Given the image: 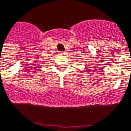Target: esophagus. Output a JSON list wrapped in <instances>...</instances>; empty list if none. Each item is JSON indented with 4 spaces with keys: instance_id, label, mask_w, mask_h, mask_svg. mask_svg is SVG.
<instances>
[{
    "instance_id": "1",
    "label": "esophagus",
    "mask_w": 131,
    "mask_h": 131,
    "mask_svg": "<svg viewBox=\"0 0 131 131\" xmlns=\"http://www.w3.org/2000/svg\"><path fill=\"white\" fill-rule=\"evenodd\" d=\"M60 54H65V52H64V51H62V52H60Z\"/></svg>"
}]
</instances>
